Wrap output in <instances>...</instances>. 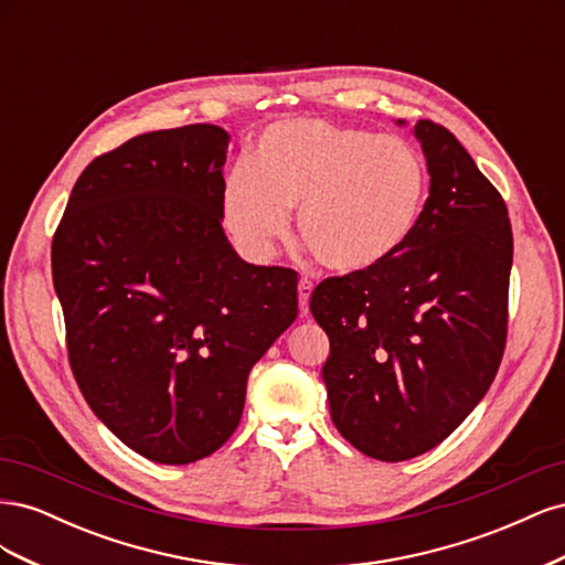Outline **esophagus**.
Here are the masks:
<instances>
[{"instance_id":"1","label":"esophagus","mask_w":565,"mask_h":565,"mask_svg":"<svg viewBox=\"0 0 565 565\" xmlns=\"http://www.w3.org/2000/svg\"><path fill=\"white\" fill-rule=\"evenodd\" d=\"M311 292H313V282L301 278V280H299V313H301V316H309V299H311Z\"/></svg>"}]
</instances>
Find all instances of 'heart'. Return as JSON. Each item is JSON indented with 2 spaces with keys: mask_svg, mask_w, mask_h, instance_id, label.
Listing matches in <instances>:
<instances>
[{
  "mask_svg": "<svg viewBox=\"0 0 565 565\" xmlns=\"http://www.w3.org/2000/svg\"><path fill=\"white\" fill-rule=\"evenodd\" d=\"M429 169L396 136L324 119H289L256 139L247 167L221 191V214L249 259L276 252L297 207V231L316 259L341 276L391 262L419 226Z\"/></svg>",
  "mask_w": 565,
  "mask_h": 565,
  "instance_id": "obj_1",
  "label": "heart"
}]
</instances>
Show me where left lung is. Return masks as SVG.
<instances>
[{
	"label": "left lung",
	"mask_w": 565,
	"mask_h": 565,
	"mask_svg": "<svg viewBox=\"0 0 565 565\" xmlns=\"http://www.w3.org/2000/svg\"><path fill=\"white\" fill-rule=\"evenodd\" d=\"M413 134L431 177L413 241L311 295L330 337L322 382L332 422L382 461L436 448L483 401L504 353L514 259L507 204L465 146L429 119Z\"/></svg>",
	"instance_id": "left-lung-1"
}]
</instances>
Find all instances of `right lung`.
Masks as SVG:
<instances>
[{
    "label": "right lung",
    "instance_id": "1",
    "mask_svg": "<svg viewBox=\"0 0 565 565\" xmlns=\"http://www.w3.org/2000/svg\"><path fill=\"white\" fill-rule=\"evenodd\" d=\"M228 141L216 125L134 136L84 169L51 245L82 396L158 465L224 446L299 313L297 273L247 264L221 226Z\"/></svg>",
    "mask_w": 565,
    "mask_h": 565
}]
</instances>
